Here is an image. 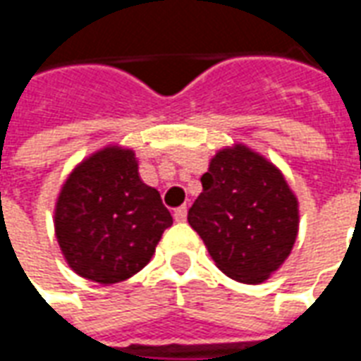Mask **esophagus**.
<instances>
[{"label": "esophagus", "mask_w": 361, "mask_h": 361, "mask_svg": "<svg viewBox=\"0 0 361 361\" xmlns=\"http://www.w3.org/2000/svg\"><path fill=\"white\" fill-rule=\"evenodd\" d=\"M173 219L178 220V222H183V220L188 219V207L183 204V207H178L176 211H173Z\"/></svg>", "instance_id": "1"}]
</instances>
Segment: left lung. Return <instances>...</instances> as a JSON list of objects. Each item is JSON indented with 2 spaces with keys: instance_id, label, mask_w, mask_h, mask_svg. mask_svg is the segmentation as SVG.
I'll return each instance as SVG.
<instances>
[{
  "instance_id": "1",
  "label": "left lung",
  "mask_w": 361,
  "mask_h": 361,
  "mask_svg": "<svg viewBox=\"0 0 361 361\" xmlns=\"http://www.w3.org/2000/svg\"><path fill=\"white\" fill-rule=\"evenodd\" d=\"M201 183L188 220L212 261L238 282H265L288 259L300 226L298 199L282 172L234 145L212 157Z\"/></svg>"
}]
</instances>
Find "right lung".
Segmentation results:
<instances>
[{
	"mask_svg": "<svg viewBox=\"0 0 361 361\" xmlns=\"http://www.w3.org/2000/svg\"><path fill=\"white\" fill-rule=\"evenodd\" d=\"M172 222L160 193L142 183L133 150L118 145L96 150L69 173L54 211L67 265L100 284L141 271Z\"/></svg>",
	"mask_w": 361,
	"mask_h": 361,
	"instance_id": "1",
	"label": "right lung"
}]
</instances>
